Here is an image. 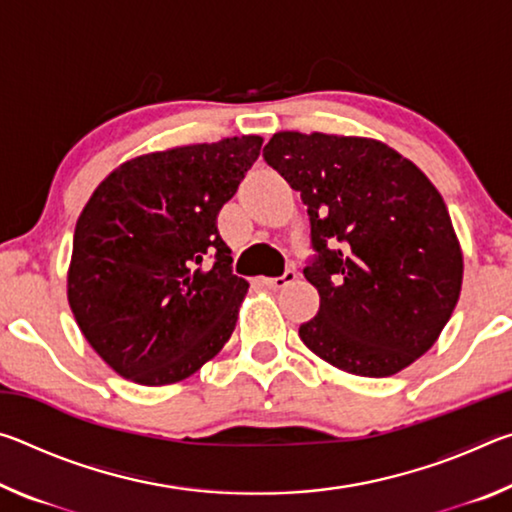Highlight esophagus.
I'll return each mask as SVG.
<instances>
[{
  "mask_svg": "<svg viewBox=\"0 0 512 512\" xmlns=\"http://www.w3.org/2000/svg\"><path fill=\"white\" fill-rule=\"evenodd\" d=\"M296 277H298L296 271H293V268H287V271H284L280 277H262V287L280 291L284 287H289L291 282H296Z\"/></svg>",
  "mask_w": 512,
  "mask_h": 512,
  "instance_id": "34e87169",
  "label": "esophagus"
}]
</instances>
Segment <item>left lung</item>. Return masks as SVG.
<instances>
[{
  "instance_id": "1",
  "label": "left lung",
  "mask_w": 512,
  "mask_h": 512,
  "mask_svg": "<svg viewBox=\"0 0 512 512\" xmlns=\"http://www.w3.org/2000/svg\"><path fill=\"white\" fill-rule=\"evenodd\" d=\"M264 160L300 192L320 307L307 348L359 377L422 357L461 296L463 253L443 196L411 160L370 137L282 131Z\"/></svg>"
}]
</instances>
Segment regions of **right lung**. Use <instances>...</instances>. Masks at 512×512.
I'll return each mask as SVG.
<instances>
[{"label":"right lung","instance_id":"obj_1","mask_svg":"<svg viewBox=\"0 0 512 512\" xmlns=\"http://www.w3.org/2000/svg\"><path fill=\"white\" fill-rule=\"evenodd\" d=\"M225 137L133 158L76 221L67 300L94 352L142 386L176 384L221 352L248 291L216 228L262 149Z\"/></svg>","mask_w":512,"mask_h":512}]
</instances>
